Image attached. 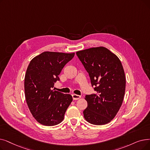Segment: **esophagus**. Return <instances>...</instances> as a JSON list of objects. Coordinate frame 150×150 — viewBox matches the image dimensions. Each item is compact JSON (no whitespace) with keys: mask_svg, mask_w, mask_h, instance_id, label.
<instances>
[{"mask_svg":"<svg viewBox=\"0 0 150 150\" xmlns=\"http://www.w3.org/2000/svg\"><path fill=\"white\" fill-rule=\"evenodd\" d=\"M81 97L80 96L77 95V94H72V98L74 100H78Z\"/></svg>","mask_w":150,"mask_h":150,"instance_id":"obj_1","label":"esophagus"}]
</instances>
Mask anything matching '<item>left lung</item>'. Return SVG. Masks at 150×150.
<instances>
[{
	"label": "left lung",
	"instance_id": "left-lung-1",
	"mask_svg": "<svg viewBox=\"0 0 150 150\" xmlns=\"http://www.w3.org/2000/svg\"><path fill=\"white\" fill-rule=\"evenodd\" d=\"M78 57L89 74L95 94L86 95L87 108L84 118L94 125L111 121L122 105L126 78L119 58L105 47L77 51Z\"/></svg>",
	"mask_w": 150,
	"mask_h": 150
}]
</instances>
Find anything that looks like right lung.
I'll list each match as a JSON object with an SVG mask.
<instances>
[{
  "label": "right lung",
  "instance_id": "1",
  "mask_svg": "<svg viewBox=\"0 0 150 150\" xmlns=\"http://www.w3.org/2000/svg\"><path fill=\"white\" fill-rule=\"evenodd\" d=\"M75 53L45 51L31 60L24 79L25 97L30 113L41 125L51 126L64 120L72 101L70 94L52 90Z\"/></svg>",
  "mask_w": 150,
  "mask_h": 150
}]
</instances>
